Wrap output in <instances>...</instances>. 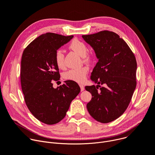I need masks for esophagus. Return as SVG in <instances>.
<instances>
[{
    "label": "esophagus",
    "instance_id": "obj_1",
    "mask_svg": "<svg viewBox=\"0 0 155 155\" xmlns=\"http://www.w3.org/2000/svg\"><path fill=\"white\" fill-rule=\"evenodd\" d=\"M79 86H80V88H81V91H84V86L83 85H79Z\"/></svg>",
    "mask_w": 155,
    "mask_h": 155
}]
</instances>
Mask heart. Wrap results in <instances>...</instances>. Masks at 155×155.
<instances>
[{
  "label": "heart",
  "mask_w": 155,
  "mask_h": 155,
  "mask_svg": "<svg viewBox=\"0 0 155 155\" xmlns=\"http://www.w3.org/2000/svg\"><path fill=\"white\" fill-rule=\"evenodd\" d=\"M69 48L82 57L84 62L89 63L92 61L93 59L92 56L91 54L87 53V47L83 41L77 38H74L71 41L69 45ZM64 57L63 51L57 50L55 51L54 60L58 68L60 69L64 68ZM88 72L89 68L87 66H83L78 69H72V70L65 72L63 74V78L66 80L82 83L86 79Z\"/></svg>",
  "instance_id": "obj_1"
}]
</instances>
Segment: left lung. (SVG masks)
Masks as SVG:
<instances>
[{
  "instance_id": "left-lung-1",
  "label": "left lung",
  "mask_w": 155,
  "mask_h": 155,
  "mask_svg": "<svg viewBox=\"0 0 155 155\" xmlns=\"http://www.w3.org/2000/svg\"><path fill=\"white\" fill-rule=\"evenodd\" d=\"M82 37L98 59L91 76L98 85L85 87L92 96L87 108L96 121L110 123L129 105L137 84L136 59L127 43L114 32L102 31Z\"/></svg>"
}]
</instances>
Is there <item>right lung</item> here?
I'll return each mask as SVG.
<instances>
[{
  "instance_id": "obj_1",
  "label": "right lung",
  "mask_w": 155,
  "mask_h": 155,
  "mask_svg": "<svg viewBox=\"0 0 155 155\" xmlns=\"http://www.w3.org/2000/svg\"><path fill=\"white\" fill-rule=\"evenodd\" d=\"M73 36L47 32L32 41L24 50L21 61V85L29 110L39 121L51 125L65 117L70 104L81 91L74 81H66L57 88L52 81L60 80L55 51Z\"/></svg>"
}]
</instances>
